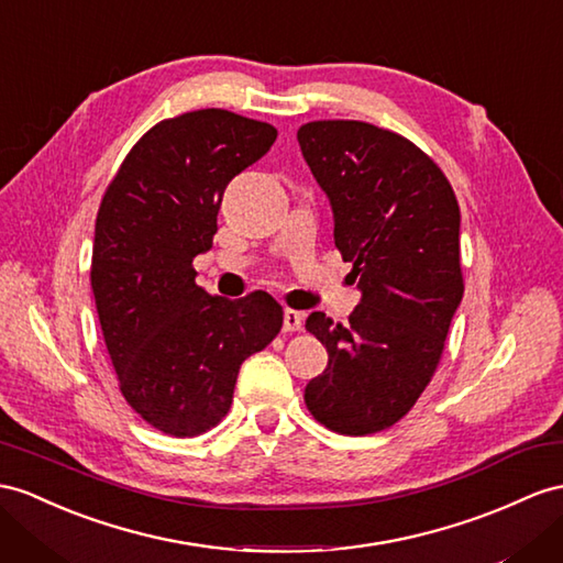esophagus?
<instances>
[{"mask_svg":"<svg viewBox=\"0 0 563 563\" xmlns=\"http://www.w3.org/2000/svg\"><path fill=\"white\" fill-rule=\"evenodd\" d=\"M301 321H305V313H301V311H295V309L283 311V330H285V333H299Z\"/></svg>","mask_w":563,"mask_h":563,"instance_id":"esophagus-1","label":"esophagus"}]
</instances>
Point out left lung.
Instances as JSON below:
<instances>
[{
    "label": "left lung",
    "mask_w": 563,
    "mask_h": 563,
    "mask_svg": "<svg viewBox=\"0 0 563 563\" xmlns=\"http://www.w3.org/2000/svg\"><path fill=\"white\" fill-rule=\"evenodd\" d=\"M297 140L362 290L347 325L323 311L307 319L328 366L309 380L305 401L340 435H371L409 413L440 364L464 297L459 201L440 166L385 128L311 121Z\"/></svg>",
    "instance_id": "left-lung-1"
}]
</instances>
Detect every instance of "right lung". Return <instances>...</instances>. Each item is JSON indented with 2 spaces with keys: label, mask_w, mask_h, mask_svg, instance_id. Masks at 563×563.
<instances>
[{
  "label": "right lung",
  "mask_w": 563,
  "mask_h": 563,
  "mask_svg": "<svg viewBox=\"0 0 563 563\" xmlns=\"http://www.w3.org/2000/svg\"><path fill=\"white\" fill-rule=\"evenodd\" d=\"M271 123L199 109L144 133L97 211L90 283L128 405L195 438L233 405L240 366L280 333L283 307L256 290L211 297L192 258L211 250L228 183L276 142Z\"/></svg>",
  "instance_id": "right-lung-1"
}]
</instances>
